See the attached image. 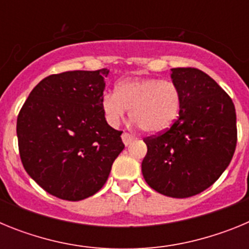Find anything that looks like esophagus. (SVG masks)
I'll list each match as a JSON object with an SVG mask.
<instances>
[{
  "mask_svg": "<svg viewBox=\"0 0 249 249\" xmlns=\"http://www.w3.org/2000/svg\"><path fill=\"white\" fill-rule=\"evenodd\" d=\"M133 140H135V136L128 133V132H123L122 133V141H123V143L126 144V146L131 144V142Z\"/></svg>",
  "mask_w": 249,
  "mask_h": 249,
  "instance_id": "34e87169",
  "label": "esophagus"
}]
</instances>
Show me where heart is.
<instances>
[{"label": "heart", "mask_w": 249, "mask_h": 249, "mask_svg": "<svg viewBox=\"0 0 249 249\" xmlns=\"http://www.w3.org/2000/svg\"><path fill=\"white\" fill-rule=\"evenodd\" d=\"M182 105L181 89L171 80L156 77L126 78L116 85L114 92L106 91L101 107L112 127L120 126L129 108L131 118L142 131L158 133L177 120Z\"/></svg>", "instance_id": "heart-1"}]
</instances>
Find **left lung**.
I'll use <instances>...</instances> for the list:
<instances>
[{
	"mask_svg": "<svg viewBox=\"0 0 249 249\" xmlns=\"http://www.w3.org/2000/svg\"><path fill=\"white\" fill-rule=\"evenodd\" d=\"M179 87V116L171 127L143 138L142 173L156 192L187 198L212 186L227 168L237 144L232 98L213 78L192 67L172 68Z\"/></svg>",
	"mask_w": 249,
	"mask_h": 249,
	"instance_id": "obj_1",
	"label": "left lung"
}]
</instances>
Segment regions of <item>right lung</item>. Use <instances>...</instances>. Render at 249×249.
Masks as SVG:
<instances>
[{
    "label": "right lung",
    "instance_id": "add662e5",
    "mask_svg": "<svg viewBox=\"0 0 249 249\" xmlns=\"http://www.w3.org/2000/svg\"><path fill=\"white\" fill-rule=\"evenodd\" d=\"M108 70L51 74L31 91L17 117L22 164L46 192L66 201L105 186L124 148L101 107Z\"/></svg>",
    "mask_w": 249,
    "mask_h": 249
}]
</instances>
